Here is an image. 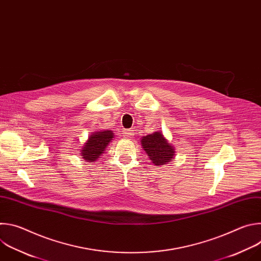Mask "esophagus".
Segmentation results:
<instances>
[{
	"label": "esophagus",
	"mask_w": 261,
	"mask_h": 261,
	"mask_svg": "<svg viewBox=\"0 0 261 261\" xmlns=\"http://www.w3.org/2000/svg\"><path fill=\"white\" fill-rule=\"evenodd\" d=\"M134 135V132L132 129H126L123 131V136L125 138H131Z\"/></svg>",
	"instance_id": "34e87169"
}]
</instances>
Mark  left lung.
I'll list each match as a JSON object with an SVG mask.
<instances>
[{
  "label": "left lung",
  "instance_id": "obj_1",
  "mask_svg": "<svg viewBox=\"0 0 261 261\" xmlns=\"http://www.w3.org/2000/svg\"><path fill=\"white\" fill-rule=\"evenodd\" d=\"M141 145L155 165H164L173 159L174 148L160 132L143 136Z\"/></svg>",
  "mask_w": 261,
  "mask_h": 261
}]
</instances>
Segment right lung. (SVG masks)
I'll return each mask as SVG.
<instances>
[{"mask_svg":"<svg viewBox=\"0 0 261 261\" xmlns=\"http://www.w3.org/2000/svg\"><path fill=\"white\" fill-rule=\"evenodd\" d=\"M113 138H114V133L113 131H109V130L93 133L83 147V150L81 152L83 156L82 158H84L89 162L96 161L99 158V156L102 155L105 147Z\"/></svg>","mask_w":261,"mask_h":261,"instance_id":"obj_1","label":"right lung"}]
</instances>
